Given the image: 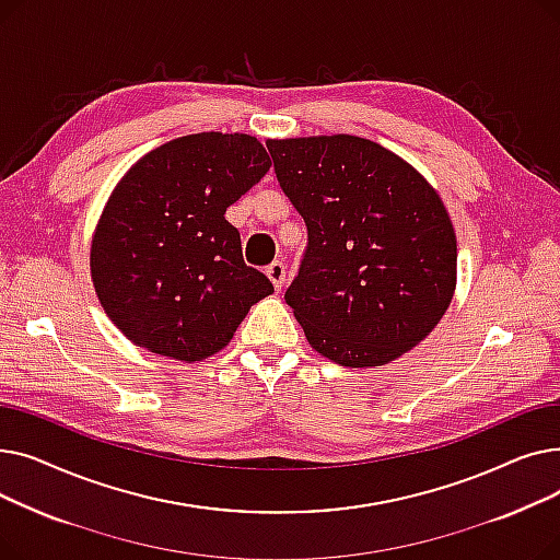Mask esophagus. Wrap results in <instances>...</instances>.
<instances>
[{
	"label": "esophagus",
	"instance_id": "34e87169",
	"mask_svg": "<svg viewBox=\"0 0 560 560\" xmlns=\"http://www.w3.org/2000/svg\"><path fill=\"white\" fill-rule=\"evenodd\" d=\"M265 275L270 277V281L275 283V288L277 290H281L283 288V283H285V265L281 262V260H275L272 265H268V270H265Z\"/></svg>",
	"mask_w": 560,
	"mask_h": 560
}]
</instances>
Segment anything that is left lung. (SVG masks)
<instances>
[{
  "label": "left lung",
  "mask_w": 560,
  "mask_h": 560,
  "mask_svg": "<svg viewBox=\"0 0 560 560\" xmlns=\"http://www.w3.org/2000/svg\"><path fill=\"white\" fill-rule=\"evenodd\" d=\"M277 182L306 222L285 290L315 351L345 368L395 361L445 315L456 235L424 176L372 140H272Z\"/></svg>",
  "instance_id": "8db88e82"
}]
</instances>
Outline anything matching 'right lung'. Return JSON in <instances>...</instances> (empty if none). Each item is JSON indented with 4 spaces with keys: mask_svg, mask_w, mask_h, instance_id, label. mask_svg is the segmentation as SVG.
<instances>
[{
    "mask_svg": "<svg viewBox=\"0 0 560 560\" xmlns=\"http://www.w3.org/2000/svg\"><path fill=\"white\" fill-rule=\"evenodd\" d=\"M270 165L252 136L192 133L125 174L95 229L91 270L106 315L129 340L201 361L272 295V281L245 262L241 233L224 220Z\"/></svg>",
    "mask_w": 560,
    "mask_h": 560,
    "instance_id": "obj_1",
    "label": "right lung"
}]
</instances>
